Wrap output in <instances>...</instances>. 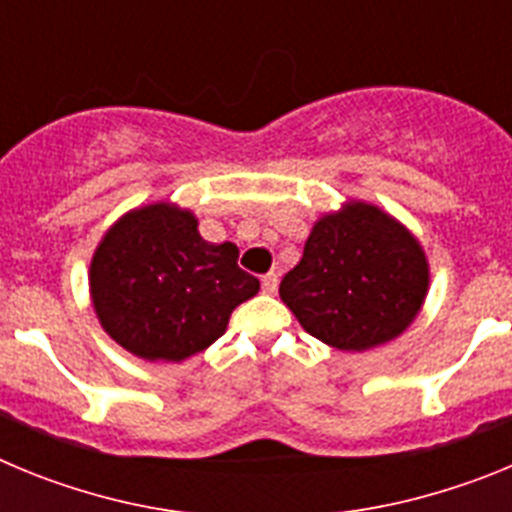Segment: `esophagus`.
<instances>
[{
    "label": "esophagus",
    "instance_id": "1",
    "mask_svg": "<svg viewBox=\"0 0 512 512\" xmlns=\"http://www.w3.org/2000/svg\"><path fill=\"white\" fill-rule=\"evenodd\" d=\"M261 287H264L266 295H274L279 287V274L277 271H269V274H264V279H261Z\"/></svg>",
    "mask_w": 512,
    "mask_h": 512
}]
</instances>
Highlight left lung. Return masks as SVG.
<instances>
[{
  "instance_id": "1",
  "label": "left lung",
  "mask_w": 512,
  "mask_h": 512,
  "mask_svg": "<svg viewBox=\"0 0 512 512\" xmlns=\"http://www.w3.org/2000/svg\"><path fill=\"white\" fill-rule=\"evenodd\" d=\"M425 289L428 264L418 241L382 210L354 202L312 228L279 295L310 336L366 351L413 323Z\"/></svg>"
}]
</instances>
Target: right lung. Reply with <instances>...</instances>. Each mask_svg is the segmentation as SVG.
<instances>
[{
	"label": "right lung",
	"mask_w": 512,
	"mask_h": 512,
	"mask_svg": "<svg viewBox=\"0 0 512 512\" xmlns=\"http://www.w3.org/2000/svg\"><path fill=\"white\" fill-rule=\"evenodd\" d=\"M104 330L140 359L182 361L225 333L230 312L259 292L235 243L212 246L192 212L148 205L104 235L89 271Z\"/></svg>",
	"instance_id": "1"
}]
</instances>
